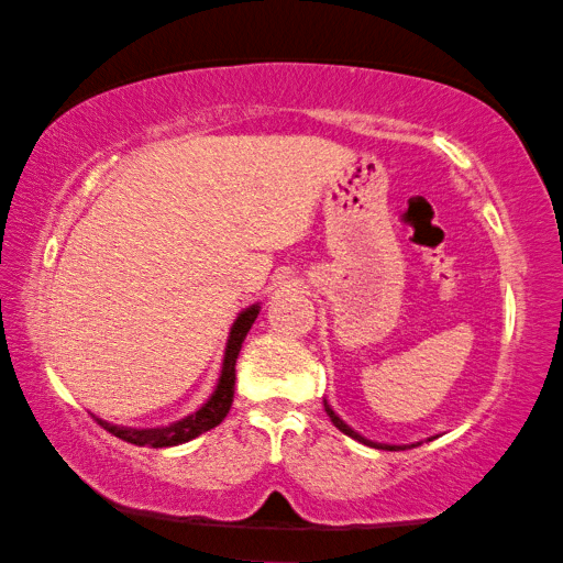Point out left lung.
I'll return each instance as SVG.
<instances>
[{
    "mask_svg": "<svg viewBox=\"0 0 563 563\" xmlns=\"http://www.w3.org/2000/svg\"><path fill=\"white\" fill-rule=\"evenodd\" d=\"M324 409H327V413H329V419H331V423H334V427H336L339 431H344V434H349V437H352V439H356V441H362V444H366V446H376V449L396 451V446H389V444H374V441H368V439H364L362 434H356V431H354V429H349V427H346V423H344L342 419H339L334 411H331V409H329V404H327V401H324Z\"/></svg>",
    "mask_w": 563,
    "mask_h": 563,
    "instance_id": "left-lung-1",
    "label": "left lung"
}]
</instances>
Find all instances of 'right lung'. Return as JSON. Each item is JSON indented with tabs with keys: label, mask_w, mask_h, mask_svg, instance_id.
Here are the masks:
<instances>
[{
	"label": "right lung",
	"mask_w": 563,
	"mask_h": 563,
	"mask_svg": "<svg viewBox=\"0 0 563 563\" xmlns=\"http://www.w3.org/2000/svg\"><path fill=\"white\" fill-rule=\"evenodd\" d=\"M256 314H260V307H249L242 314L236 317L232 331H229V342H227V352H224V364H221V376L214 394L211 399L201 407L199 411L191 413V417L181 419L172 427H162V429H129V427H114V423H107L95 417L101 429H107L109 434H114L117 439L129 441L134 446H152V449H162V446H177L184 444V441L197 439L205 431L214 429L217 423L224 421V417L232 409L234 401V379H236V358L239 352H242V342L252 329Z\"/></svg>",
	"instance_id": "right-lung-1"
}]
</instances>
